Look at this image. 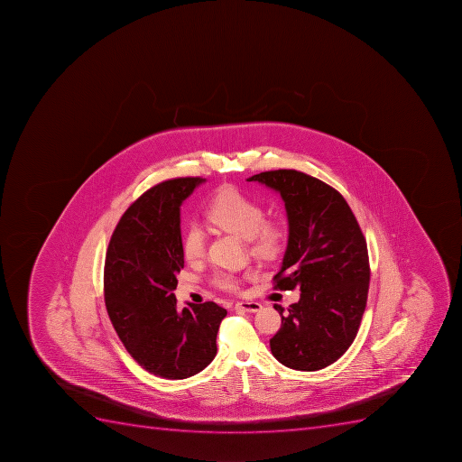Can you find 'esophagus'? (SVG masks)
Returning <instances> with one entry per match:
<instances>
[{
    "label": "esophagus",
    "instance_id": "34e87169",
    "mask_svg": "<svg viewBox=\"0 0 462 462\" xmlns=\"http://www.w3.org/2000/svg\"><path fill=\"white\" fill-rule=\"evenodd\" d=\"M236 310L250 311V313H256L262 309V304L256 301H238L236 302Z\"/></svg>",
    "mask_w": 462,
    "mask_h": 462
}]
</instances>
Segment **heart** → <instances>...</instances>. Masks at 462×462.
<instances>
[{
    "instance_id": "1",
    "label": "heart",
    "mask_w": 462,
    "mask_h": 462,
    "mask_svg": "<svg viewBox=\"0 0 462 462\" xmlns=\"http://www.w3.org/2000/svg\"><path fill=\"white\" fill-rule=\"evenodd\" d=\"M206 217L217 228L248 240L253 252L272 257L282 247L287 229L278 221H264L262 203L253 200L233 187H226L210 200ZM206 236L199 226H191L182 238V253L187 260H198L205 253ZM215 285L226 291H236L240 280L233 273H217Z\"/></svg>"
}]
</instances>
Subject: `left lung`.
<instances>
[{
  "instance_id": "obj_1",
  "label": "left lung",
  "mask_w": 462,
  "mask_h": 462,
  "mask_svg": "<svg viewBox=\"0 0 462 462\" xmlns=\"http://www.w3.org/2000/svg\"><path fill=\"white\" fill-rule=\"evenodd\" d=\"M247 181L278 191L288 217V245L275 290L300 288V300L271 339L276 360L301 372L332 365L357 337L367 302V243L346 199L295 170L266 171Z\"/></svg>"
}]
</instances>
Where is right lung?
I'll list each match as a JSON object with an SVG mask.
<instances>
[{
    "instance_id": "obj_1",
    "label": "right lung",
    "mask_w": 462,
    "mask_h": 462,
    "mask_svg": "<svg viewBox=\"0 0 462 462\" xmlns=\"http://www.w3.org/2000/svg\"><path fill=\"white\" fill-rule=\"evenodd\" d=\"M205 180H168L125 210L109 240L105 306L128 354L146 372L186 379L217 356L226 310L217 302L177 307V273L184 268L180 206Z\"/></svg>"
}]
</instances>
